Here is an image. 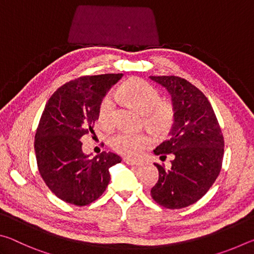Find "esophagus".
<instances>
[{
  "instance_id": "esophagus-1",
  "label": "esophagus",
  "mask_w": 254,
  "mask_h": 254,
  "mask_svg": "<svg viewBox=\"0 0 254 254\" xmlns=\"http://www.w3.org/2000/svg\"><path fill=\"white\" fill-rule=\"evenodd\" d=\"M124 162H126L127 165H130V166H141L143 163L140 160H133V159H128V158L124 159Z\"/></svg>"
}]
</instances>
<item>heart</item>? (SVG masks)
Here are the masks:
<instances>
[{
	"instance_id": "obj_1",
	"label": "heart",
	"mask_w": 254,
	"mask_h": 254,
	"mask_svg": "<svg viewBox=\"0 0 254 254\" xmlns=\"http://www.w3.org/2000/svg\"><path fill=\"white\" fill-rule=\"evenodd\" d=\"M120 100L127 103L133 109L143 113L144 124L157 135H166L174 127L176 110L173 103L161 100L158 89L148 81L131 78L123 83L115 92ZM115 102L111 95L103 98L98 107V120L109 127L113 123ZM111 147L123 156L136 158L145 149L151 147L153 139L147 133L120 132L111 137Z\"/></svg>"
}]
</instances>
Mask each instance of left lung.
Returning <instances> with one entry per match:
<instances>
[{
	"mask_svg": "<svg viewBox=\"0 0 254 254\" xmlns=\"http://www.w3.org/2000/svg\"><path fill=\"white\" fill-rule=\"evenodd\" d=\"M168 89L176 110L171 136L154 153L161 160L173 153L171 168L154 163L159 179L151 188L153 200L169 209L184 208L199 200L220 175L224 137L216 115L203 92L178 76H150Z\"/></svg>",
	"mask_w": 254,
	"mask_h": 254,
	"instance_id": "8db88e82",
	"label": "left lung"
}]
</instances>
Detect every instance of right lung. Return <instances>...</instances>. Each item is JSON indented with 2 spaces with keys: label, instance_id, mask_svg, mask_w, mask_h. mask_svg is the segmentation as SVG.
I'll return each mask as SVG.
<instances>
[{
  "label": "right lung",
  "instance_id": "add662e5",
  "mask_svg": "<svg viewBox=\"0 0 254 254\" xmlns=\"http://www.w3.org/2000/svg\"><path fill=\"white\" fill-rule=\"evenodd\" d=\"M122 74L81 76L56 91L37 127L34 151L41 178L66 203L89 205L110 183L109 169L121 157L103 151L89 158L81 150V136L94 133L98 107L106 92Z\"/></svg>",
  "mask_w": 254,
  "mask_h": 254
}]
</instances>
